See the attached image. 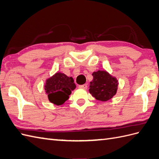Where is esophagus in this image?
<instances>
[{
    "label": "esophagus",
    "instance_id": "34e87169",
    "mask_svg": "<svg viewBox=\"0 0 159 159\" xmlns=\"http://www.w3.org/2000/svg\"><path fill=\"white\" fill-rule=\"evenodd\" d=\"M79 88H82V89H87L88 86H87V84H83V85H80V86H79Z\"/></svg>",
    "mask_w": 159,
    "mask_h": 159
}]
</instances>
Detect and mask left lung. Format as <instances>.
I'll list each match as a JSON object with an SVG mask.
<instances>
[{"label": "left lung", "instance_id": "obj_1", "mask_svg": "<svg viewBox=\"0 0 159 159\" xmlns=\"http://www.w3.org/2000/svg\"><path fill=\"white\" fill-rule=\"evenodd\" d=\"M89 92L93 97L100 101L106 102L117 94L119 82L116 77L105 70H98L92 73Z\"/></svg>", "mask_w": 159, "mask_h": 159}]
</instances>
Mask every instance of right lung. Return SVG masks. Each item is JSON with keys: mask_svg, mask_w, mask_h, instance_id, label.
<instances>
[{"mask_svg": "<svg viewBox=\"0 0 159 159\" xmlns=\"http://www.w3.org/2000/svg\"><path fill=\"white\" fill-rule=\"evenodd\" d=\"M76 88L72 77H68L63 73L57 72L46 79L44 90L49 101L57 106L63 104L68 100L71 91Z\"/></svg>", "mask_w": 159, "mask_h": 159, "instance_id": "obj_1", "label": "right lung"}]
</instances>
